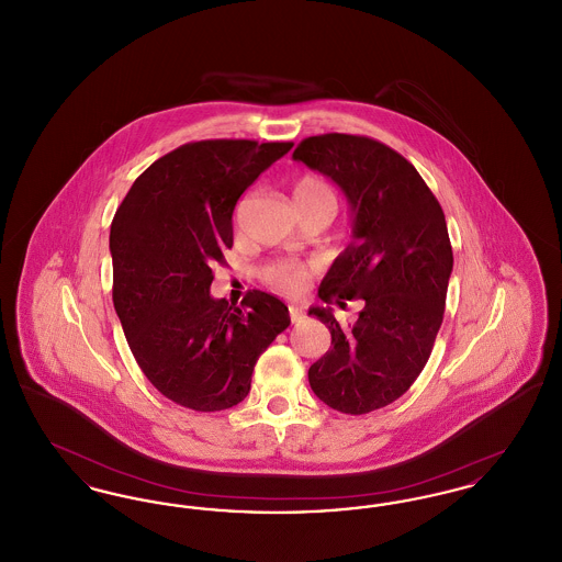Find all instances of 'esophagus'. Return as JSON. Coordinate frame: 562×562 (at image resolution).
Returning <instances> with one entry per match:
<instances>
[{
  "label": "esophagus",
  "mask_w": 562,
  "mask_h": 562,
  "mask_svg": "<svg viewBox=\"0 0 562 562\" xmlns=\"http://www.w3.org/2000/svg\"><path fill=\"white\" fill-rule=\"evenodd\" d=\"M289 314H291V321H293V324L303 321V312H301L299 307H294V305H291V307H289Z\"/></svg>",
  "instance_id": "esophagus-1"
}]
</instances>
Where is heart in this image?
I'll return each mask as SVG.
<instances>
[{
	"label": "heart",
	"mask_w": 562,
	"mask_h": 562,
	"mask_svg": "<svg viewBox=\"0 0 562 562\" xmlns=\"http://www.w3.org/2000/svg\"><path fill=\"white\" fill-rule=\"evenodd\" d=\"M294 200H296V204H333V206H337L335 191L318 175H303L296 179ZM310 273H312V269L303 263H294V261H278V263L269 266L266 271L269 284L282 293H299L303 289V284L310 280Z\"/></svg>",
	"instance_id": "heart-1"
}]
</instances>
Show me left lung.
<instances>
[{
	"mask_svg": "<svg viewBox=\"0 0 562 562\" xmlns=\"http://www.w3.org/2000/svg\"><path fill=\"white\" fill-rule=\"evenodd\" d=\"M293 158L333 179L353 211V241L318 294L339 307L364 301L351 326L330 310H310L330 330L310 385L330 408L367 415L398 401L428 362L453 269L445 213L415 166L371 136H307Z\"/></svg>",
	"mask_w": 562,
	"mask_h": 562,
	"instance_id": "left-lung-1",
	"label": "left lung"
}]
</instances>
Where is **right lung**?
Returning <instances> with one entry per match:
<instances>
[{"label": "right lung", "instance_id": "add662e5", "mask_svg": "<svg viewBox=\"0 0 562 562\" xmlns=\"http://www.w3.org/2000/svg\"><path fill=\"white\" fill-rule=\"evenodd\" d=\"M293 143L209 138L177 147L133 183L111 221L113 307L140 371L191 411L236 406L259 356L291 324L289 307L248 291L211 296L214 263L234 244L241 193Z\"/></svg>", "mask_w": 562, "mask_h": 562}]
</instances>
